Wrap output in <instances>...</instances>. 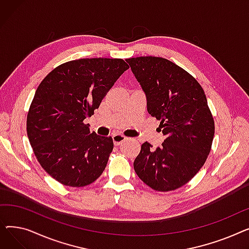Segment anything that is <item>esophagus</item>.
<instances>
[{"label": "esophagus", "mask_w": 249, "mask_h": 249, "mask_svg": "<svg viewBox=\"0 0 249 249\" xmlns=\"http://www.w3.org/2000/svg\"><path fill=\"white\" fill-rule=\"evenodd\" d=\"M112 138H113V142H114L115 146L120 145L121 143H123L127 139V137H125L124 135H121V134H114Z\"/></svg>", "instance_id": "esophagus-1"}]
</instances>
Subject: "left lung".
<instances>
[{"label": "left lung", "mask_w": 249, "mask_h": 249, "mask_svg": "<svg viewBox=\"0 0 249 249\" xmlns=\"http://www.w3.org/2000/svg\"><path fill=\"white\" fill-rule=\"evenodd\" d=\"M147 100V111L160 121L165 139L152 149L144 142L134 160L139 178L159 192L177 190L189 182L210 153L215 124L205 91L196 78L168 59L128 58Z\"/></svg>", "instance_id": "8db88e82"}]
</instances>
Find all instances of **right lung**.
I'll use <instances>...</instances> for the list:
<instances>
[{
  "mask_svg": "<svg viewBox=\"0 0 249 249\" xmlns=\"http://www.w3.org/2000/svg\"><path fill=\"white\" fill-rule=\"evenodd\" d=\"M128 69L121 58L76 59L58 65L38 86L27 134L38 162L60 184L85 187L103 174L113 139L90 133L84 121Z\"/></svg>",
  "mask_w": 249,
  "mask_h": 249,
  "instance_id": "right-lung-1",
  "label": "right lung"
}]
</instances>
